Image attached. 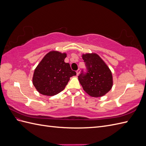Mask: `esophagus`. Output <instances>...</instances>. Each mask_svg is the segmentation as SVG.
<instances>
[{
  "instance_id": "obj_1",
  "label": "esophagus",
  "mask_w": 146,
  "mask_h": 146,
  "mask_svg": "<svg viewBox=\"0 0 146 146\" xmlns=\"http://www.w3.org/2000/svg\"><path fill=\"white\" fill-rule=\"evenodd\" d=\"M80 69H78L77 71H76V73H77V75H78L79 74V73H80Z\"/></svg>"
}]
</instances>
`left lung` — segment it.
<instances>
[{
    "mask_svg": "<svg viewBox=\"0 0 146 146\" xmlns=\"http://www.w3.org/2000/svg\"><path fill=\"white\" fill-rule=\"evenodd\" d=\"M82 58L88 68L86 75L81 74L78 76L83 90L93 98L105 96L111 90L113 85L111 70L96 53L83 54Z\"/></svg>",
    "mask_w": 146,
    "mask_h": 146,
    "instance_id": "1",
    "label": "left lung"
}]
</instances>
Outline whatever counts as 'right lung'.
<instances>
[{
	"label": "right lung",
	"mask_w": 146,
	"mask_h": 146,
	"mask_svg": "<svg viewBox=\"0 0 146 146\" xmlns=\"http://www.w3.org/2000/svg\"><path fill=\"white\" fill-rule=\"evenodd\" d=\"M66 53L51 50L43 57L34 70L33 84L39 93L55 96L62 91L70 77L76 76L69 63L64 62Z\"/></svg>",
	"instance_id": "right-lung-1"
}]
</instances>
